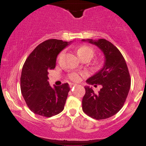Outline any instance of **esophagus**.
Masks as SVG:
<instances>
[{"mask_svg":"<svg viewBox=\"0 0 146 146\" xmlns=\"http://www.w3.org/2000/svg\"><path fill=\"white\" fill-rule=\"evenodd\" d=\"M76 86H77V84H70V85H69L70 88H73V87Z\"/></svg>","mask_w":146,"mask_h":146,"instance_id":"34e87169","label":"esophagus"}]
</instances>
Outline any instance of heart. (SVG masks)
I'll list each match as a JSON object with an SVG mask.
<instances>
[{"instance_id": "b5f03b06", "label": "heart", "mask_w": 146, "mask_h": 146, "mask_svg": "<svg viewBox=\"0 0 146 146\" xmlns=\"http://www.w3.org/2000/svg\"><path fill=\"white\" fill-rule=\"evenodd\" d=\"M77 53H78V56H79V58H81L84 56H86V55H90V56L93 57L94 52H93V48L90 47V46L84 45V46H80L78 48ZM69 78L71 80H73V81L78 82L80 80V75L78 73H72L69 75Z\"/></svg>"}]
</instances>
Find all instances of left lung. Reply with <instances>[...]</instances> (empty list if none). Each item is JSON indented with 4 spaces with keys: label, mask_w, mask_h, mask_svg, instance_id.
<instances>
[{
    "label": "left lung",
    "mask_w": 146,
    "mask_h": 146,
    "mask_svg": "<svg viewBox=\"0 0 146 146\" xmlns=\"http://www.w3.org/2000/svg\"><path fill=\"white\" fill-rule=\"evenodd\" d=\"M96 45L104 56L103 67L86 80L88 84H100L102 88L95 94L89 86H85L82 110L95 119H104L113 116L123 107L130 88V74L121 52L105 39L82 40Z\"/></svg>",
    "instance_id": "8db88e82"
}]
</instances>
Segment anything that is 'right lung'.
<instances>
[{"label":"right lung","mask_w":146,"mask_h":146,"mask_svg":"<svg viewBox=\"0 0 146 146\" xmlns=\"http://www.w3.org/2000/svg\"><path fill=\"white\" fill-rule=\"evenodd\" d=\"M71 42L49 39L35 48L27 58L21 77V93L29 109L36 115L51 117L64 110L70 90L67 83L49 85L48 71L56 67L58 55Z\"/></svg>","instance_id":"obj_1"}]
</instances>
